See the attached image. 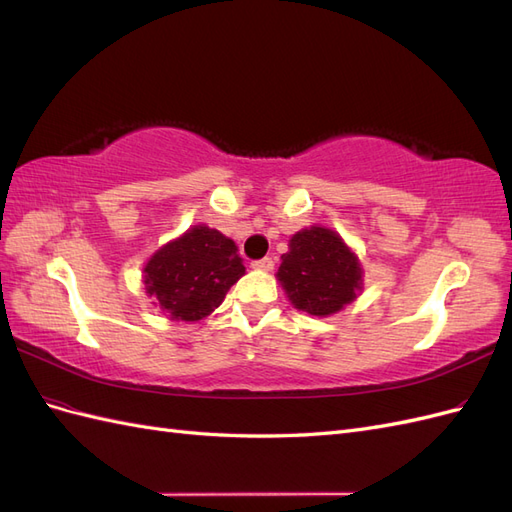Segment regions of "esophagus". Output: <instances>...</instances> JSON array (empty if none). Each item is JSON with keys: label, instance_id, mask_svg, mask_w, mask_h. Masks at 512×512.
Wrapping results in <instances>:
<instances>
[{"label": "esophagus", "instance_id": "34e87169", "mask_svg": "<svg viewBox=\"0 0 512 512\" xmlns=\"http://www.w3.org/2000/svg\"><path fill=\"white\" fill-rule=\"evenodd\" d=\"M273 265H275V262H273V258H269V256H265V258H260V260H254V262H252V267H254V269H258V271H271V269H273Z\"/></svg>", "mask_w": 512, "mask_h": 512}]
</instances>
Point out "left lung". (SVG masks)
Returning <instances> with one entry per match:
<instances>
[{
    "instance_id": "8db88e82",
    "label": "left lung",
    "mask_w": 512,
    "mask_h": 512,
    "mask_svg": "<svg viewBox=\"0 0 512 512\" xmlns=\"http://www.w3.org/2000/svg\"><path fill=\"white\" fill-rule=\"evenodd\" d=\"M288 247L277 277L294 307L312 316H331L356 299L361 267L337 232L305 228Z\"/></svg>"
}]
</instances>
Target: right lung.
Here are the masks:
<instances>
[{"instance_id":"obj_1","label":"right lung","mask_w":512,"mask_h":512,"mask_svg":"<svg viewBox=\"0 0 512 512\" xmlns=\"http://www.w3.org/2000/svg\"><path fill=\"white\" fill-rule=\"evenodd\" d=\"M243 273L235 241L209 226H194L151 256L145 284L170 318L196 322L224 301Z\"/></svg>"}]
</instances>
